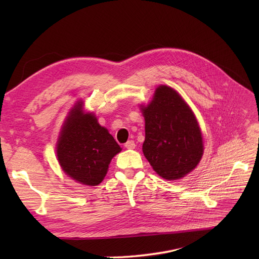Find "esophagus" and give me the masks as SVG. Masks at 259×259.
<instances>
[{
    "label": "esophagus",
    "mask_w": 259,
    "mask_h": 259,
    "mask_svg": "<svg viewBox=\"0 0 259 259\" xmlns=\"http://www.w3.org/2000/svg\"><path fill=\"white\" fill-rule=\"evenodd\" d=\"M124 147L126 148V149H134L136 147V145L134 143V140H128L127 143L124 144Z\"/></svg>",
    "instance_id": "34e87169"
}]
</instances>
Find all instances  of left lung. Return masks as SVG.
I'll list each match as a JSON object with an SVG mask.
<instances>
[{
  "label": "left lung",
  "mask_w": 259,
  "mask_h": 259,
  "mask_svg": "<svg viewBox=\"0 0 259 259\" xmlns=\"http://www.w3.org/2000/svg\"><path fill=\"white\" fill-rule=\"evenodd\" d=\"M146 137L143 152L155 173L176 180L195 168L203 155V138L194 113L179 94L160 85L142 108Z\"/></svg>",
  "instance_id": "obj_1"
}]
</instances>
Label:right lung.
<instances>
[{"label": "right lung", "mask_w": 259, "mask_h": 259, "mask_svg": "<svg viewBox=\"0 0 259 259\" xmlns=\"http://www.w3.org/2000/svg\"><path fill=\"white\" fill-rule=\"evenodd\" d=\"M122 150L93 113L83 111L77 101L69 112L57 142L56 152L62 170L76 183L97 186L105 178L113 156Z\"/></svg>", "instance_id": "add662e5"}]
</instances>
